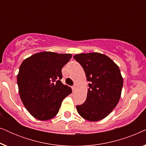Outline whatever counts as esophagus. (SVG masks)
Instances as JSON below:
<instances>
[{"label":"esophagus","instance_id":"34e87169","mask_svg":"<svg viewBox=\"0 0 146 146\" xmlns=\"http://www.w3.org/2000/svg\"><path fill=\"white\" fill-rule=\"evenodd\" d=\"M72 91H73V92L75 90H76V86H74L72 87Z\"/></svg>","mask_w":146,"mask_h":146}]
</instances>
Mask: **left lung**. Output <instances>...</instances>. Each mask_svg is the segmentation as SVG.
Wrapping results in <instances>:
<instances>
[{"label": "left lung", "mask_w": 146, "mask_h": 146, "mask_svg": "<svg viewBox=\"0 0 146 146\" xmlns=\"http://www.w3.org/2000/svg\"><path fill=\"white\" fill-rule=\"evenodd\" d=\"M73 57L82 66L90 82L86 100L76 106L78 112L88 121L101 120L111 112L120 98L123 78L119 67L100 53H82Z\"/></svg>", "instance_id": "left-lung-1"}]
</instances>
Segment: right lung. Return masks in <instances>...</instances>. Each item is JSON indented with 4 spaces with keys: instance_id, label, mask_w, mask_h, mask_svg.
I'll use <instances>...</instances> for the list:
<instances>
[{
    "instance_id": "right-lung-1",
    "label": "right lung",
    "mask_w": 146,
    "mask_h": 146,
    "mask_svg": "<svg viewBox=\"0 0 146 146\" xmlns=\"http://www.w3.org/2000/svg\"><path fill=\"white\" fill-rule=\"evenodd\" d=\"M70 54L42 52L27 58L17 75L20 97L26 109L39 120L52 119L58 112L62 102L72 89L64 85L62 68Z\"/></svg>"
}]
</instances>
